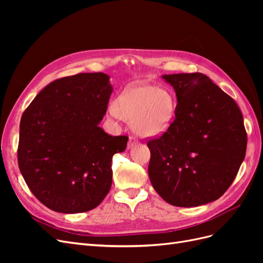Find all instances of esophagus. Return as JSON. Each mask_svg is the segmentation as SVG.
Returning <instances> with one entry per match:
<instances>
[{"label": "esophagus", "mask_w": 263, "mask_h": 263, "mask_svg": "<svg viewBox=\"0 0 263 263\" xmlns=\"http://www.w3.org/2000/svg\"><path fill=\"white\" fill-rule=\"evenodd\" d=\"M136 144H138V139L135 137V136H130L129 140H128V148L134 147Z\"/></svg>", "instance_id": "34e87169"}]
</instances>
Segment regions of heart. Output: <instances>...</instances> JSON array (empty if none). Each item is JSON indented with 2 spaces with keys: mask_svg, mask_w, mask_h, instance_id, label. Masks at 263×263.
I'll return each mask as SVG.
<instances>
[{
  "mask_svg": "<svg viewBox=\"0 0 263 263\" xmlns=\"http://www.w3.org/2000/svg\"><path fill=\"white\" fill-rule=\"evenodd\" d=\"M110 116L132 121L133 129L142 137L163 133L171 123L174 100L171 93L153 85L127 87L109 107Z\"/></svg>",
  "mask_w": 263,
  "mask_h": 263,
  "instance_id": "1",
  "label": "heart"
}]
</instances>
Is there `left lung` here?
<instances>
[{"instance_id":"8db88e82","label":"left lung","mask_w":263,"mask_h":263,"mask_svg":"<svg viewBox=\"0 0 263 263\" xmlns=\"http://www.w3.org/2000/svg\"><path fill=\"white\" fill-rule=\"evenodd\" d=\"M162 78L173 86L178 104L168 129L147 142L151 184L166 203L180 208L216 201L246 156L240 108L203 73Z\"/></svg>"}]
</instances>
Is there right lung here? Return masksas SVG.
Masks as SVG:
<instances>
[{
	"mask_svg": "<svg viewBox=\"0 0 263 263\" xmlns=\"http://www.w3.org/2000/svg\"><path fill=\"white\" fill-rule=\"evenodd\" d=\"M109 77L78 73L52 81L24 110L17 161L30 192L59 213L91 211L112 185V158L128 137L99 126L112 94Z\"/></svg>",
	"mask_w": 263,
	"mask_h": 263,
	"instance_id": "1",
	"label": "right lung"
}]
</instances>
